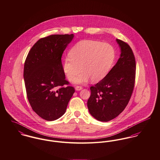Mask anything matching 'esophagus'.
Wrapping results in <instances>:
<instances>
[{"label": "esophagus", "instance_id": "obj_1", "mask_svg": "<svg viewBox=\"0 0 160 160\" xmlns=\"http://www.w3.org/2000/svg\"><path fill=\"white\" fill-rule=\"evenodd\" d=\"M83 89V87H82V86H77L76 87H75V89L77 90V91H80V90H82Z\"/></svg>", "mask_w": 160, "mask_h": 160}]
</instances>
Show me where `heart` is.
Segmentation results:
<instances>
[{
	"instance_id": "1",
	"label": "heart",
	"mask_w": 160,
	"mask_h": 160,
	"mask_svg": "<svg viewBox=\"0 0 160 160\" xmlns=\"http://www.w3.org/2000/svg\"><path fill=\"white\" fill-rule=\"evenodd\" d=\"M114 58L115 50L111 45L94 40H83L74 45L69 56L64 59L62 69L69 81L82 71L74 80L75 83L87 82L90 78L98 82L106 76Z\"/></svg>"
}]
</instances>
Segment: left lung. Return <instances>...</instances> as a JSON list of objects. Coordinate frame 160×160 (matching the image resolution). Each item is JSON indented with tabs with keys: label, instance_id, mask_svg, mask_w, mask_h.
<instances>
[{
	"label": "left lung",
	"instance_id": "8db88e82",
	"mask_svg": "<svg viewBox=\"0 0 160 160\" xmlns=\"http://www.w3.org/2000/svg\"><path fill=\"white\" fill-rule=\"evenodd\" d=\"M121 54L106 76L90 87L87 106L90 114L101 122L118 117L128 105L135 84L136 64L133 52L124 41L117 39Z\"/></svg>",
	"mask_w": 160,
	"mask_h": 160
}]
</instances>
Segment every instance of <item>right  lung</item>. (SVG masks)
I'll return each mask as SVG.
<instances>
[{"label":"right lung","instance_id":"obj_1","mask_svg":"<svg viewBox=\"0 0 160 160\" xmlns=\"http://www.w3.org/2000/svg\"><path fill=\"white\" fill-rule=\"evenodd\" d=\"M73 34H55L39 39L28 54L24 66L27 97L32 110L47 121L66 112L75 92L65 78L61 57ZM57 87L60 88L56 90Z\"/></svg>","mask_w":160,"mask_h":160}]
</instances>
